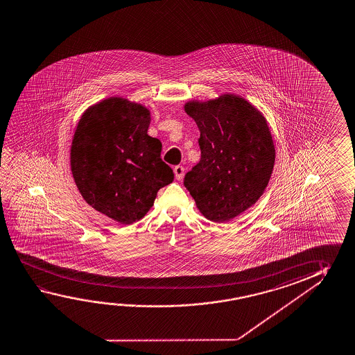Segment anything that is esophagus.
Returning <instances> with one entry per match:
<instances>
[{
	"label": "esophagus",
	"mask_w": 355,
	"mask_h": 355,
	"mask_svg": "<svg viewBox=\"0 0 355 355\" xmlns=\"http://www.w3.org/2000/svg\"><path fill=\"white\" fill-rule=\"evenodd\" d=\"M173 172H175V180H180L183 178V175H184L183 166H175V168H173Z\"/></svg>",
	"instance_id": "esophagus-1"
}]
</instances>
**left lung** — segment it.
Wrapping results in <instances>:
<instances>
[{
	"label": "left lung",
	"mask_w": 355,
	"mask_h": 355,
	"mask_svg": "<svg viewBox=\"0 0 355 355\" xmlns=\"http://www.w3.org/2000/svg\"><path fill=\"white\" fill-rule=\"evenodd\" d=\"M184 109L197 122L202 153L184 187L207 219L232 220L257 202L272 173L275 147L266 120L235 95L191 101Z\"/></svg>",
	"instance_id": "1"
}]
</instances>
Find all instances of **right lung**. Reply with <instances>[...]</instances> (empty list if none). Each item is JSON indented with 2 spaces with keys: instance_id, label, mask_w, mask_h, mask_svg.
<instances>
[{
  "instance_id": "1",
  "label": "right lung",
  "mask_w": 355,
  "mask_h": 355,
  "mask_svg": "<svg viewBox=\"0 0 355 355\" xmlns=\"http://www.w3.org/2000/svg\"><path fill=\"white\" fill-rule=\"evenodd\" d=\"M150 111L121 98L89 107L78 123L70 164L76 187L94 209L121 224L140 220L157 192L175 180L162 144L147 135Z\"/></svg>"
}]
</instances>
